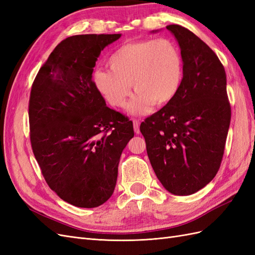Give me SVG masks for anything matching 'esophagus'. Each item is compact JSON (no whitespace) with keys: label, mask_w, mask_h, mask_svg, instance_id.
I'll return each mask as SVG.
<instances>
[{"label":"esophagus","mask_w":255,"mask_h":255,"mask_svg":"<svg viewBox=\"0 0 255 255\" xmlns=\"http://www.w3.org/2000/svg\"><path fill=\"white\" fill-rule=\"evenodd\" d=\"M133 126H134V130L136 134H139L140 129H139V127H140V121L137 120V119H134L133 120Z\"/></svg>","instance_id":"obj_1"}]
</instances>
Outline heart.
Returning a JSON list of instances; mask_svg holds the SVG:
<instances>
[{"label":"heart","instance_id":"b5f03b06","mask_svg":"<svg viewBox=\"0 0 255 255\" xmlns=\"http://www.w3.org/2000/svg\"><path fill=\"white\" fill-rule=\"evenodd\" d=\"M110 66L111 69L97 68L92 80L100 94L115 107L126 104L133 86L136 94L128 105L132 115H144L153 105L170 102L183 76L180 49L166 38L122 44L112 54Z\"/></svg>","mask_w":255,"mask_h":255}]
</instances>
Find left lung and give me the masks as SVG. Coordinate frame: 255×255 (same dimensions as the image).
<instances>
[{
    "mask_svg": "<svg viewBox=\"0 0 255 255\" xmlns=\"http://www.w3.org/2000/svg\"><path fill=\"white\" fill-rule=\"evenodd\" d=\"M181 48L176 95L140 125L151 166L173 195L195 194L217 174L231 121L225 67L189 29L168 25Z\"/></svg>",
    "mask_w": 255,
    "mask_h": 255,
    "instance_id": "left-lung-1",
    "label": "left lung"
}]
</instances>
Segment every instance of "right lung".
Segmentation results:
<instances>
[{
    "instance_id": "1",
    "label": "right lung",
    "mask_w": 255,
    "mask_h": 255,
    "mask_svg": "<svg viewBox=\"0 0 255 255\" xmlns=\"http://www.w3.org/2000/svg\"><path fill=\"white\" fill-rule=\"evenodd\" d=\"M121 34L66 38L38 71L28 103L29 137L49 187L78 207L109 200L133 122L106 106L92 81L101 51Z\"/></svg>"
}]
</instances>
